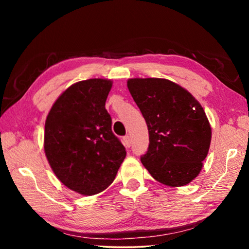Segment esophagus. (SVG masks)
Masks as SVG:
<instances>
[{
	"label": "esophagus",
	"mask_w": 249,
	"mask_h": 249,
	"mask_svg": "<svg viewBox=\"0 0 249 249\" xmlns=\"http://www.w3.org/2000/svg\"><path fill=\"white\" fill-rule=\"evenodd\" d=\"M122 142H123V145L126 147V148H129V147H130V138H129V136L123 137Z\"/></svg>",
	"instance_id": "esophagus-1"
}]
</instances>
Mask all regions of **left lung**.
Here are the masks:
<instances>
[{"label": "left lung", "mask_w": 249, "mask_h": 249, "mask_svg": "<svg viewBox=\"0 0 249 249\" xmlns=\"http://www.w3.org/2000/svg\"><path fill=\"white\" fill-rule=\"evenodd\" d=\"M127 88L148 127L149 146L142 163L168 187L190 183L203 167L212 138L199 101L167 79H128Z\"/></svg>", "instance_id": "obj_1"}]
</instances>
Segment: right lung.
<instances>
[{"instance_id": "1", "label": "right lung", "mask_w": 249, "mask_h": 249, "mask_svg": "<svg viewBox=\"0 0 249 249\" xmlns=\"http://www.w3.org/2000/svg\"><path fill=\"white\" fill-rule=\"evenodd\" d=\"M112 84L100 78L72 84L46 119L44 149L49 165L62 184L82 196L105 190L126 157L105 109Z\"/></svg>"}]
</instances>
